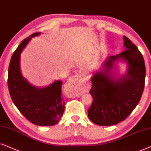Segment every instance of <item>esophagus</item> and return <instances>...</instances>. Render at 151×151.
Returning <instances> with one entry per match:
<instances>
[{"instance_id": "obj_1", "label": "esophagus", "mask_w": 151, "mask_h": 151, "mask_svg": "<svg viewBox=\"0 0 151 151\" xmlns=\"http://www.w3.org/2000/svg\"><path fill=\"white\" fill-rule=\"evenodd\" d=\"M84 86H85V82L78 74H76L75 76L70 78L66 83V87L68 89L77 92L81 91L83 89ZM77 94H75L74 95L77 96Z\"/></svg>"}]
</instances>
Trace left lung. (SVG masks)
<instances>
[{
  "instance_id": "obj_1",
  "label": "left lung",
  "mask_w": 151,
  "mask_h": 151,
  "mask_svg": "<svg viewBox=\"0 0 151 151\" xmlns=\"http://www.w3.org/2000/svg\"><path fill=\"white\" fill-rule=\"evenodd\" d=\"M123 52L107 57L103 69L94 73L90 92L93 98L88 117L99 126L116 125L124 121L137 106L144 91L146 68L143 56L135 45L124 37ZM118 61L125 62V75L117 78L112 70Z\"/></svg>"
}]
</instances>
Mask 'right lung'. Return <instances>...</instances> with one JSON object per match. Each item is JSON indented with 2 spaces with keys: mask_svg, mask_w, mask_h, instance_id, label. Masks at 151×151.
Returning a JSON list of instances; mask_svg holds the SVG:
<instances>
[{
  "mask_svg": "<svg viewBox=\"0 0 151 151\" xmlns=\"http://www.w3.org/2000/svg\"><path fill=\"white\" fill-rule=\"evenodd\" d=\"M24 39L14 52L8 70V88L12 99L21 114L32 124L45 126L57 124L63 116L65 102L61 97L63 82L56 80L46 87H36L22 75L21 54L32 38Z\"/></svg>",
  "mask_w": 151,
  "mask_h": 151,
  "instance_id": "add662e5",
  "label": "right lung"
}]
</instances>
